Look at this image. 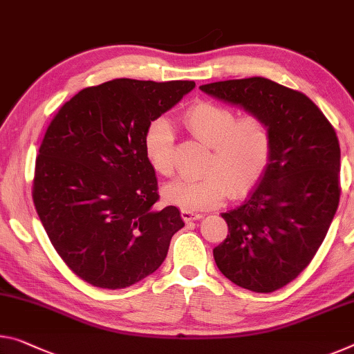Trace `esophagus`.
I'll return each instance as SVG.
<instances>
[{
  "label": "esophagus",
  "mask_w": 354,
  "mask_h": 354,
  "mask_svg": "<svg viewBox=\"0 0 354 354\" xmlns=\"http://www.w3.org/2000/svg\"><path fill=\"white\" fill-rule=\"evenodd\" d=\"M181 217L184 222H192V221H198V218L203 217V214L200 212H194V211H181Z\"/></svg>",
  "instance_id": "1"
}]
</instances>
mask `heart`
Listing matches in <instances>:
<instances>
[{
  "label": "heart",
  "mask_w": 354,
  "mask_h": 354,
  "mask_svg": "<svg viewBox=\"0 0 354 354\" xmlns=\"http://www.w3.org/2000/svg\"><path fill=\"white\" fill-rule=\"evenodd\" d=\"M190 136L209 147L201 178H181L162 189L168 203L184 211H203L222 205L230 194H245L265 175L272 154V129L263 116H239L230 106L201 100L184 111ZM149 167L160 176L175 168V133L165 118L149 121L143 136Z\"/></svg>",
  "instance_id": "heart-1"
}]
</instances>
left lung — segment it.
I'll use <instances>...</instances> for the list:
<instances>
[{
	"label": "left lung",
	"instance_id": "obj_1",
	"mask_svg": "<svg viewBox=\"0 0 354 354\" xmlns=\"http://www.w3.org/2000/svg\"><path fill=\"white\" fill-rule=\"evenodd\" d=\"M223 102L263 116L272 154L260 184L222 212L228 234L212 250L223 276L272 293L304 271L326 236L340 198V147L328 118L306 94L263 77L201 85Z\"/></svg>",
	"mask_w": 354,
	"mask_h": 354
}]
</instances>
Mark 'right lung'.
Segmentation results:
<instances>
[{
	"instance_id": "right-lung-1",
	"label": "right lung",
	"mask_w": 354,
	"mask_h": 354,
	"mask_svg": "<svg viewBox=\"0 0 354 354\" xmlns=\"http://www.w3.org/2000/svg\"><path fill=\"white\" fill-rule=\"evenodd\" d=\"M194 86L116 78L82 89L50 122L32 201L55 250L93 287L126 288L153 274L184 227L176 206L154 207L143 136Z\"/></svg>"
}]
</instances>
